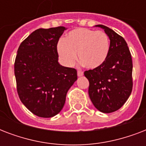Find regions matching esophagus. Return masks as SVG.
Masks as SVG:
<instances>
[{
  "label": "esophagus",
  "mask_w": 146,
  "mask_h": 146,
  "mask_svg": "<svg viewBox=\"0 0 146 146\" xmlns=\"http://www.w3.org/2000/svg\"><path fill=\"white\" fill-rule=\"evenodd\" d=\"M77 75H78V76H82L83 75V72L80 70H77Z\"/></svg>",
  "instance_id": "obj_1"
}]
</instances>
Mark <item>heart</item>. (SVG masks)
Returning <instances> with one entry per match:
<instances>
[{
	"label": "heart",
	"instance_id": "1",
	"mask_svg": "<svg viewBox=\"0 0 146 146\" xmlns=\"http://www.w3.org/2000/svg\"><path fill=\"white\" fill-rule=\"evenodd\" d=\"M110 48L109 38L102 31L76 28L57 44V53L62 63L71 66L78 59L86 67L96 69L106 60Z\"/></svg>",
	"mask_w": 146,
	"mask_h": 146
}]
</instances>
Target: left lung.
Returning <instances> with one entry per match:
<instances>
[{"label": "left lung", "mask_w": 146, "mask_h": 146, "mask_svg": "<svg viewBox=\"0 0 146 146\" xmlns=\"http://www.w3.org/2000/svg\"><path fill=\"white\" fill-rule=\"evenodd\" d=\"M110 38V48L102 66L84 72L89 82L92 104L103 113L117 111L127 102L133 89V61L124 38L111 29L97 25Z\"/></svg>", "instance_id": "8db88e82"}]
</instances>
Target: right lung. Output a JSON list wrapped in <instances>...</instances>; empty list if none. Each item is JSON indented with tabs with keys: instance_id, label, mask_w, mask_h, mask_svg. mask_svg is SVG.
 Instances as JSON below:
<instances>
[{
	"instance_id": "1",
	"label": "right lung",
	"mask_w": 146,
	"mask_h": 146,
	"mask_svg": "<svg viewBox=\"0 0 146 146\" xmlns=\"http://www.w3.org/2000/svg\"><path fill=\"white\" fill-rule=\"evenodd\" d=\"M64 26L38 29L19 45L14 63L17 90L22 103L35 115L48 118L61 111L77 71L58 63L57 42Z\"/></svg>"
}]
</instances>
